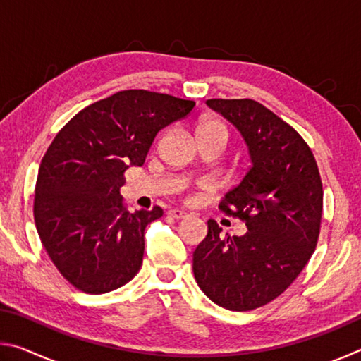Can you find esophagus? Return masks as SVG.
<instances>
[{"label": "esophagus", "instance_id": "1", "mask_svg": "<svg viewBox=\"0 0 361 361\" xmlns=\"http://www.w3.org/2000/svg\"><path fill=\"white\" fill-rule=\"evenodd\" d=\"M169 215L175 219H183L188 216V212L180 210V209H172V210H169Z\"/></svg>", "mask_w": 361, "mask_h": 361}]
</instances>
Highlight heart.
<instances>
[{
    "mask_svg": "<svg viewBox=\"0 0 361 361\" xmlns=\"http://www.w3.org/2000/svg\"><path fill=\"white\" fill-rule=\"evenodd\" d=\"M195 133H197L199 140H218V142L228 143L229 140V130L221 121L218 119H207L202 121L195 129Z\"/></svg>",
    "mask_w": 361,
    "mask_h": 361,
    "instance_id": "obj_1",
    "label": "heart"
}]
</instances>
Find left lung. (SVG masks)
I'll list each match as a JSON object with an SVG mask.
<instances>
[{
    "label": "left lung",
    "mask_w": 361,
    "mask_h": 361,
    "mask_svg": "<svg viewBox=\"0 0 361 361\" xmlns=\"http://www.w3.org/2000/svg\"><path fill=\"white\" fill-rule=\"evenodd\" d=\"M245 142L248 172L224 194L219 209L245 221L248 232L223 239L209 232L194 250L197 283L213 302L229 310L261 307L288 288L312 256L320 234L322 180L301 135L261 103L207 100Z\"/></svg>",
    "instance_id": "8db88e82"
}]
</instances>
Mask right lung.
Returning <instances> with one entry per match:
<instances>
[{
  "label": "right lung",
  "mask_w": 361,
  "mask_h": 361,
  "mask_svg": "<svg viewBox=\"0 0 361 361\" xmlns=\"http://www.w3.org/2000/svg\"><path fill=\"white\" fill-rule=\"evenodd\" d=\"M194 106L167 94L122 90L79 111L47 148L35 223L49 258L78 290L102 295L137 276L146 226L164 212H127L124 172L142 167L157 132Z\"/></svg>",
  "instance_id": "add662e5"
}]
</instances>
